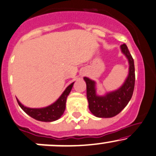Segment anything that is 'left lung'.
<instances>
[{
	"label": "left lung",
	"mask_w": 156,
	"mask_h": 156,
	"mask_svg": "<svg viewBox=\"0 0 156 156\" xmlns=\"http://www.w3.org/2000/svg\"><path fill=\"white\" fill-rule=\"evenodd\" d=\"M121 52L129 63V73L125 81L118 90L109 92L104 95H98L96 83L84 77L87 84V97L90 112L98 118H112L115 116L127 105L133 96L135 87L134 61L125 44L121 45Z\"/></svg>",
	"instance_id": "1"
}]
</instances>
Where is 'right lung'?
<instances>
[{"label": "right lung", "instance_id": "1", "mask_svg": "<svg viewBox=\"0 0 156 156\" xmlns=\"http://www.w3.org/2000/svg\"><path fill=\"white\" fill-rule=\"evenodd\" d=\"M74 83L75 82H73L66 87V90L61 94V96L58 98L56 101L46 107L30 108V107H25L24 105H23L18 98H17V101L19 104L20 108L23 109L27 115H29L30 117L40 121L52 122V121H55L59 119L61 117V115L64 114L65 108H66V98H67L69 92H71Z\"/></svg>", "mask_w": 156, "mask_h": 156}]
</instances>
